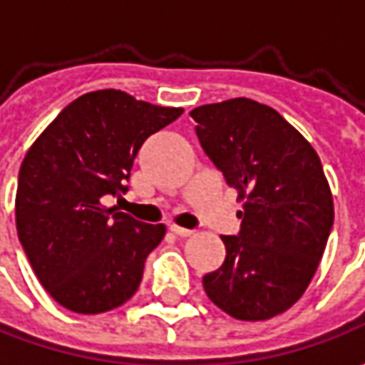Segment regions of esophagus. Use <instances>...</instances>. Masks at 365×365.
<instances>
[{
    "instance_id": "esophagus-1",
    "label": "esophagus",
    "mask_w": 365,
    "mask_h": 365,
    "mask_svg": "<svg viewBox=\"0 0 365 365\" xmlns=\"http://www.w3.org/2000/svg\"><path fill=\"white\" fill-rule=\"evenodd\" d=\"M170 232L178 235V237H189L192 235V230H187V227H178V225H170Z\"/></svg>"
}]
</instances>
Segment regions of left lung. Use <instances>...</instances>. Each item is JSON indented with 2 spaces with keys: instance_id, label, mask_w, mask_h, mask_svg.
<instances>
[{
  "instance_id": "1",
  "label": "left lung",
  "mask_w": 365,
  "mask_h": 365,
  "mask_svg": "<svg viewBox=\"0 0 365 365\" xmlns=\"http://www.w3.org/2000/svg\"><path fill=\"white\" fill-rule=\"evenodd\" d=\"M197 138L244 199L225 262L203 276L211 302L233 319L264 321L307 290L333 227V199L313 146L276 109L237 97L190 111Z\"/></svg>"
}]
</instances>
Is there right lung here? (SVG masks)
<instances>
[{"mask_svg": "<svg viewBox=\"0 0 365 365\" xmlns=\"http://www.w3.org/2000/svg\"><path fill=\"white\" fill-rule=\"evenodd\" d=\"M182 109L115 89L75 99L21 162L18 237L40 284L61 307L99 315L130 301L164 225L107 207L125 195L138 150Z\"/></svg>", "mask_w": 365, "mask_h": 365, "instance_id": "add662e5", "label": "right lung"}]
</instances>
